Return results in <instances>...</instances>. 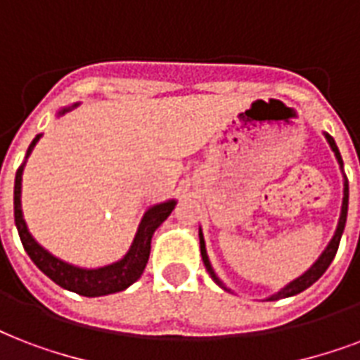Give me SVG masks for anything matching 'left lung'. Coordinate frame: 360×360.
<instances>
[{
    "mask_svg": "<svg viewBox=\"0 0 360 360\" xmlns=\"http://www.w3.org/2000/svg\"><path fill=\"white\" fill-rule=\"evenodd\" d=\"M325 137L326 141H328V145H330V149H333L334 156H336V160H338L340 164V169H342V174H344V160H342V156H340V150L338 147H336V141L333 139V136H328L325 131ZM347 204H349V185H347V177H345L344 174V200H342V211H340V219H338V226H336V232H334L333 240L328 241V245H326V249L323 251V253L319 255V259L315 260L314 264H311V268L309 270H306L304 274H302L300 278L292 279L290 283H287L283 287V289H279L276 295L268 296L266 300H279V298H289V296H295L298 295V292H302V290H306L308 287H311V285L317 281V279L323 276L326 271V268L330 266V262L334 260V257H336V251H338V245H340V240H342V234H344V229H345V221H347ZM200 253H202V260H204L205 264V270L210 271L211 279L215 281L221 289L229 290V292H232V290L226 287V285L221 281V279L217 278V274L213 271V266H211L210 262V257H207V251H205V241H204V234H202V229H200Z\"/></svg>",
    "mask_w": 360,
    "mask_h": 360,
    "instance_id": "8db88e82",
    "label": "left lung"
}]
</instances>
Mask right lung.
<instances>
[{"instance_id":"obj_1","label":"right lung","mask_w":360,"mask_h":360,"mask_svg":"<svg viewBox=\"0 0 360 360\" xmlns=\"http://www.w3.org/2000/svg\"><path fill=\"white\" fill-rule=\"evenodd\" d=\"M77 105L79 103L64 107L62 111H58V117L65 115L71 109H75ZM41 136L43 134H37L34 137V141L30 143L26 150V158L22 162L20 168L16 169L15 177V224L26 253L30 255V259L34 260V264L45 274L46 278H51L62 289L77 292V295L94 298V296L113 295V292L128 289L131 283H136L137 279L141 278L145 266H147V260H149L153 234L168 219L177 202L175 200H166V202H160V204L150 205L141 217V223L137 226V232L134 236V241H131L128 253L117 262L100 266V268H81V266L70 264V262H65V260L49 253L45 247L39 245L34 240V236L30 234V230H27L24 215H22V174H24V166H26L27 158L32 155V150L41 139Z\"/></svg>"}]
</instances>
